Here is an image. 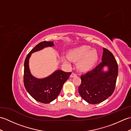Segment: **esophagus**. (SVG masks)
<instances>
[{"mask_svg": "<svg viewBox=\"0 0 131 131\" xmlns=\"http://www.w3.org/2000/svg\"><path fill=\"white\" fill-rule=\"evenodd\" d=\"M76 76H77V74L75 73H72L71 74V75H70V77L71 78H73V77H76Z\"/></svg>", "mask_w": 131, "mask_h": 131, "instance_id": "1", "label": "esophagus"}]
</instances>
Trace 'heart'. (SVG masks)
Here are the masks:
<instances>
[{"instance_id": "b5f03b06", "label": "heart", "mask_w": 131, "mask_h": 131, "mask_svg": "<svg viewBox=\"0 0 131 131\" xmlns=\"http://www.w3.org/2000/svg\"><path fill=\"white\" fill-rule=\"evenodd\" d=\"M69 57L74 62H77L78 70L82 72H86L91 70L96 64L99 56L95 49L91 48L87 46H82L71 49L69 52ZM67 56L62 57L63 61L66 64L70 65V59Z\"/></svg>"}]
</instances>
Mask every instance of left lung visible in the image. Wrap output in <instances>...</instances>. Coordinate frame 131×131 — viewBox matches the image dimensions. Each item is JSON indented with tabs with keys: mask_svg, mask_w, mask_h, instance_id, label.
Returning <instances> with one entry per match:
<instances>
[{
	"mask_svg": "<svg viewBox=\"0 0 131 131\" xmlns=\"http://www.w3.org/2000/svg\"><path fill=\"white\" fill-rule=\"evenodd\" d=\"M105 67L108 69L106 72L103 71ZM118 73V63L112 53L103 48L102 62L92 71L80 77V95L89 104H97L105 101L115 90Z\"/></svg>",
	"mask_w": 131,
	"mask_h": 131,
	"instance_id": "obj_1",
	"label": "left lung"
}]
</instances>
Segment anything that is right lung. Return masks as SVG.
Segmentation results:
<instances>
[{
	"instance_id": "right-lung-1",
	"label": "right lung",
	"mask_w": 131,
	"mask_h": 131,
	"mask_svg": "<svg viewBox=\"0 0 131 131\" xmlns=\"http://www.w3.org/2000/svg\"><path fill=\"white\" fill-rule=\"evenodd\" d=\"M54 46L53 41H42L37 44L27 55L24 63V83L26 91L37 101L48 104L59 95L62 86L71 75L61 70H57L48 77L38 79L32 75L29 68V59L33 53L48 47Z\"/></svg>"
}]
</instances>
